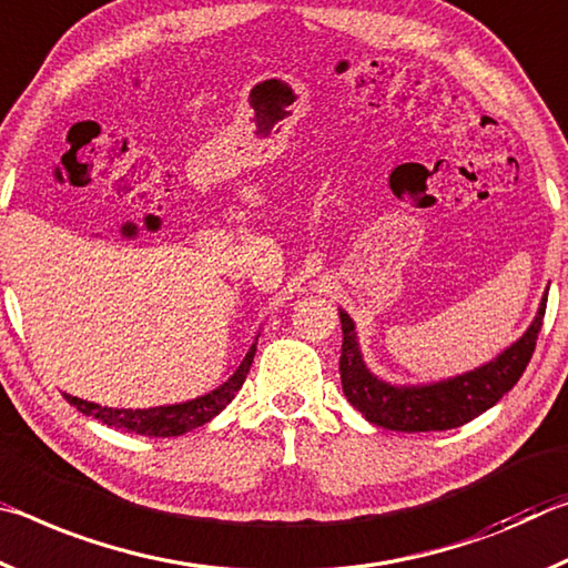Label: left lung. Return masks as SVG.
I'll return each mask as SVG.
<instances>
[{"instance_id":"1","label":"left lung","mask_w":568,"mask_h":568,"mask_svg":"<svg viewBox=\"0 0 568 568\" xmlns=\"http://www.w3.org/2000/svg\"><path fill=\"white\" fill-rule=\"evenodd\" d=\"M548 290L541 296L534 322L520 337L486 365L448 379L425 385H393L377 377L362 357L355 320L339 306L342 357L339 377L349 405L372 425L399 433L453 430L486 413L518 383L536 349L546 314Z\"/></svg>"}]
</instances>
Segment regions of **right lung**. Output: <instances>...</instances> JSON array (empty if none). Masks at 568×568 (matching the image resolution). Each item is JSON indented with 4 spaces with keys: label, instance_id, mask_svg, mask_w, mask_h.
<instances>
[{
    "label": "right lung",
    "instance_id": "obj_1",
    "mask_svg": "<svg viewBox=\"0 0 568 568\" xmlns=\"http://www.w3.org/2000/svg\"><path fill=\"white\" fill-rule=\"evenodd\" d=\"M256 339L226 383H221L216 389H211L206 395L185 399V403L143 407V410L138 407V410H133V407H102L98 403H88V399L72 397L68 393H64V397H68V403L78 407L82 415L95 417V420L105 423L108 427H118V430H125L133 435H148V438H173V435H183L189 430H196L201 425H206L231 403V399L236 397V393L248 375L251 362H254Z\"/></svg>",
    "mask_w": 568,
    "mask_h": 568
}]
</instances>
